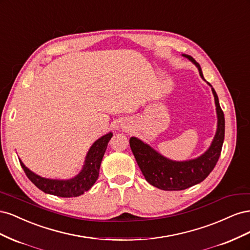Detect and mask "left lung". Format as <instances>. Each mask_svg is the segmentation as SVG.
Masks as SVG:
<instances>
[{
  "label": "left lung",
  "instance_id": "8db88e82",
  "mask_svg": "<svg viewBox=\"0 0 250 250\" xmlns=\"http://www.w3.org/2000/svg\"><path fill=\"white\" fill-rule=\"evenodd\" d=\"M183 56L191 60L197 66L201 78L206 80L199 63L190 55L183 54ZM208 84L211 87L208 82ZM211 92H213L216 104L218 119L217 131L209 148L199 157L185 162L172 161L158 153L148 144L144 143L138 138H130L129 144L135 161H137L143 175L145 176V179L150 185L164 191L186 190L188 188L201 183L215 168L219 157H220L224 141L225 120L224 113L219 104L218 96L213 87H211Z\"/></svg>",
  "mask_w": 250,
  "mask_h": 250
}]
</instances>
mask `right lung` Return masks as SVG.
Listing matches in <instances>:
<instances>
[{"instance_id": "right-lung-1", "label": "right lung", "mask_w": 250, "mask_h": 250, "mask_svg": "<svg viewBox=\"0 0 250 250\" xmlns=\"http://www.w3.org/2000/svg\"><path fill=\"white\" fill-rule=\"evenodd\" d=\"M111 137L112 133L108 132L93 144L85 156L82 170L71 179L60 180L42 177L29 170L20 158L19 160L27 177L42 192L58 197H77L88 191L98 179L102 158Z\"/></svg>"}]
</instances>
